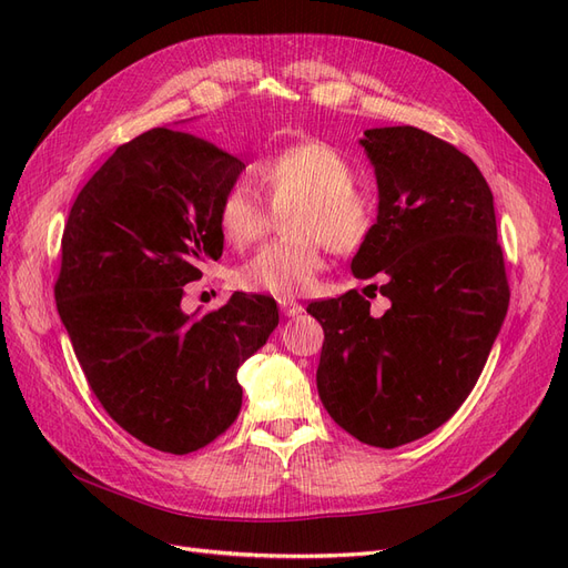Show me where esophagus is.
<instances>
[{
	"label": "esophagus",
	"instance_id": "esophagus-1",
	"mask_svg": "<svg viewBox=\"0 0 568 568\" xmlns=\"http://www.w3.org/2000/svg\"><path fill=\"white\" fill-rule=\"evenodd\" d=\"M280 307L286 317H296L303 313V305L296 298H280Z\"/></svg>",
	"mask_w": 568,
	"mask_h": 568
}]
</instances>
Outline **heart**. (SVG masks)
<instances>
[{"mask_svg": "<svg viewBox=\"0 0 568 568\" xmlns=\"http://www.w3.org/2000/svg\"><path fill=\"white\" fill-rule=\"evenodd\" d=\"M253 182L274 209L284 211L288 236L274 239L236 267L239 288L274 298H291L313 286L324 253L348 255L367 244L376 222L369 189L355 180L351 159L324 140H298L274 149L251 168ZM215 222L234 248L253 244L267 230L270 209L246 182L220 196Z\"/></svg>", "mask_w": 568, "mask_h": 568, "instance_id": "1", "label": "heart"}]
</instances>
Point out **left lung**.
I'll use <instances>...</instances> for the list:
<instances>
[{
  "instance_id": "8db88e82",
  "label": "left lung",
  "mask_w": 568,
  "mask_h": 568,
  "mask_svg": "<svg viewBox=\"0 0 568 568\" xmlns=\"http://www.w3.org/2000/svg\"><path fill=\"white\" fill-rule=\"evenodd\" d=\"M379 215L353 257L390 301L382 317L348 291L315 301L324 343L317 390L329 417L374 448H398L448 422L476 386L509 305L493 192L476 163L419 128L365 132ZM382 281V285H376Z\"/></svg>"
}]
</instances>
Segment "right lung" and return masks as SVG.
I'll use <instances>...</instances> for the list:
<instances>
[{"instance_id": "obj_1", "label": "right lung", "mask_w": 568, "mask_h": 568, "mask_svg": "<svg viewBox=\"0 0 568 568\" xmlns=\"http://www.w3.org/2000/svg\"><path fill=\"white\" fill-rule=\"evenodd\" d=\"M242 170L196 134L153 128L118 146L68 213L59 315L109 417L161 453L227 432L236 372L280 324L274 298L242 291L194 322L180 307L199 265L222 255L215 209Z\"/></svg>"}]
</instances>
